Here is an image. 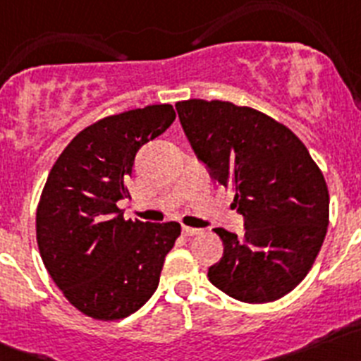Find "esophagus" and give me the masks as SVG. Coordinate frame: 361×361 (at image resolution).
Segmentation results:
<instances>
[{"instance_id":"esophagus-1","label":"esophagus","mask_w":361,"mask_h":361,"mask_svg":"<svg viewBox=\"0 0 361 361\" xmlns=\"http://www.w3.org/2000/svg\"><path fill=\"white\" fill-rule=\"evenodd\" d=\"M183 233L186 237H195V235H200L202 231L197 228H190V226H183Z\"/></svg>"}]
</instances>
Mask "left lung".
<instances>
[{
    "instance_id": "obj_1",
    "label": "left lung",
    "mask_w": 361,
    "mask_h": 361,
    "mask_svg": "<svg viewBox=\"0 0 361 361\" xmlns=\"http://www.w3.org/2000/svg\"><path fill=\"white\" fill-rule=\"evenodd\" d=\"M191 148L215 180L233 186L244 235L222 228L224 255L209 282L231 298L266 304L298 286L329 226V191L317 162L282 123L250 106L190 99L175 104Z\"/></svg>"
}]
</instances>
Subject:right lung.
I'll return each instance as SVG.
<instances>
[{"label":"right lung","mask_w":361,"mask_h":361,"mask_svg":"<svg viewBox=\"0 0 361 361\" xmlns=\"http://www.w3.org/2000/svg\"><path fill=\"white\" fill-rule=\"evenodd\" d=\"M173 121L171 104L104 117L73 137L50 170L37 204V245L57 288L86 317H130L157 289L180 224L126 220L117 202L130 199L139 148Z\"/></svg>","instance_id":"obj_1"}]
</instances>
